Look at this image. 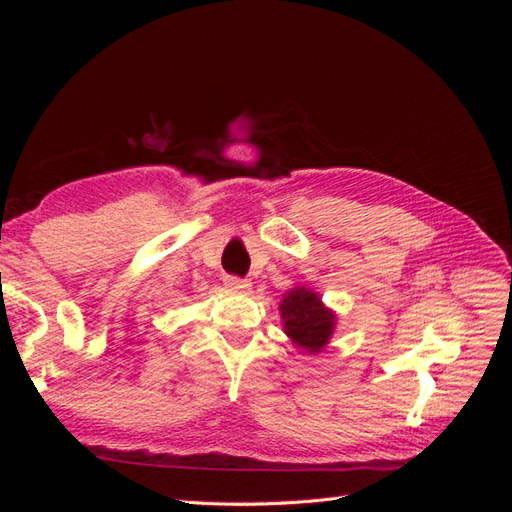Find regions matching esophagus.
<instances>
[{
	"label": "esophagus",
	"instance_id": "34e87169",
	"mask_svg": "<svg viewBox=\"0 0 512 512\" xmlns=\"http://www.w3.org/2000/svg\"><path fill=\"white\" fill-rule=\"evenodd\" d=\"M224 286L230 290H239V292L250 290V282L243 280V277H239V275H224Z\"/></svg>",
	"mask_w": 512,
	"mask_h": 512
}]
</instances>
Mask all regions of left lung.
<instances>
[{"label":"left lung","mask_w":512,"mask_h":512,"mask_svg":"<svg viewBox=\"0 0 512 512\" xmlns=\"http://www.w3.org/2000/svg\"><path fill=\"white\" fill-rule=\"evenodd\" d=\"M280 312L284 318V331L297 346L307 352H318L329 342L335 318L320 303L316 292L294 288L284 297Z\"/></svg>","instance_id":"obj_1"}]
</instances>
